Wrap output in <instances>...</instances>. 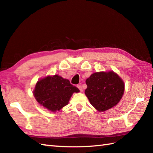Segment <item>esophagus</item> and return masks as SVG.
<instances>
[{"mask_svg": "<svg viewBox=\"0 0 153 153\" xmlns=\"http://www.w3.org/2000/svg\"><path fill=\"white\" fill-rule=\"evenodd\" d=\"M77 88H78V89L80 90V91H81V92H82V91H83V88H82V85H77Z\"/></svg>", "mask_w": 153, "mask_h": 153, "instance_id": "34e87169", "label": "esophagus"}]
</instances>
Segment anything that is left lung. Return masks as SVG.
<instances>
[{
	"instance_id": "left-lung-1",
	"label": "left lung",
	"mask_w": 153,
	"mask_h": 153,
	"mask_svg": "<svg viewBox=\"0 0 153 153\" xmlns=\"http://www.w3.org/2000/svg\"><path fill=\"white\" fill-rule=\"evenodd\" d=\"M85 83L87 85L85 95L99 112H105L114 107L124 93V82L113 71L93 73Z\"/></svg>"
}]
</instances>
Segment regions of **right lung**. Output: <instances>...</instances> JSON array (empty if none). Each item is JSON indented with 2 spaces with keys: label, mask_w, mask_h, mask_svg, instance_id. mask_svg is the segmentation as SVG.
Wrapping results in <instances>:
<instances>
[{
  "label": "right lung",
  "mask_w": 153,
  "mask_h": 153,
  "mask_svg": "<svg viewBox=\"0 0 153 153\" xmlns=\"http://www.w3.org/2000/svg\"><path fill=\"white\" fill-rule=\"evenodd\" d=\"M70 81L58 75L47 76L37 81L33 91L37 102L53 112L66 106L74 93H79Z\"/></svg>",
  "instance_id": "obj_1"
}]
</instances>
